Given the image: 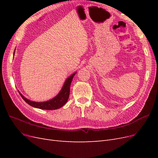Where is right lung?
<instances>
[{"instance_id":"1","label":"right lung","mask_w":158,"mask_h":158,"mask_svg":"<svg viewBox=\"0 0 158 158\" xmlns=\"http://www.w3.org/2000/svg\"><path fill=\"white\" fill-rule=\"evenodd\" d=\"M15 53V50L14 51V55ZM76 72L73 74L69 76V77L66 79L65 82L62 87L61 89L59 94H57L56 96L53 98H52L50 100L46 102H33L31 100L26 98L23 95L19 92V94H20L21 97L23 98V99L27 103L29 104L33 107H35L41 109H46V110H55L59 109L63 107L66 103L67 102L69 98V94H70V84L72 82V80H73L74 75L76 74Z\"/></svg>"}]
</instances>
